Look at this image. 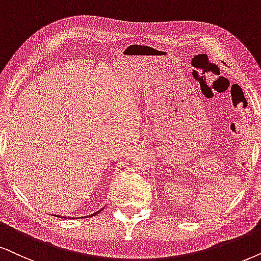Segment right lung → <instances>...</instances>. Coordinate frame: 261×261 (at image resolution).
Masks as SVG:
<instances>
[{
    "label": "right lung",
    "mask_w": 261,
    "mask_h": 261,
    "mask_svg": "<svg viewBox=\"0 0 261 261\" xmlns=\"http://www.w3.org/2000/svg\"><path fill=\"white\" fill-rule=\"evenodd\" d=\"M103 210V208H101L100 211H97V212H95V213H92L91 216H96V214H98V212H101V211ZM91 216H87V217H91ZM55 217H59V218H66V217H62V216H57V214H55ZM82 218H83V217H82Z\"/></svg>",
    "instance_id": "obj_1"
}]
</instances>
